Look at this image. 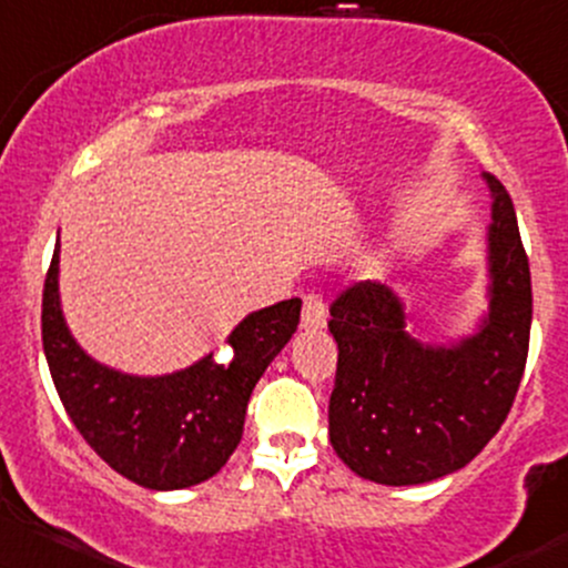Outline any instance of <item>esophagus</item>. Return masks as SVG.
I'll return each instance as SVG.
<instances>
[{
    "label": "esophagus",
    "mask_w": 568,
    "mask_h": 568,
    "mask_svg": "<svg viewBox=\"0 0 568 568\" xmlns=\"http://www.w3.org/2000/svg\"><path fill=\"white\" fill-rule=\"evenodd\" d=\"M327 320V306L320 293H306L304 296V310H302V331H320L325 327Z\"/></svg>",
    "instance_id": "34e87169"
}]
</instances>
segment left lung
<instances>
[{
	"mask_svg": "<svg viewBox=\"0 0 568 568\" xmlns=\"http://www.w3.org/2000/svg\"><path fill=\"white\" fill-rule=\"evenodd\" d=\"M491 195L487 312L468 336L420 341L413 314L386 283H357L331 304L338 344L327 432L362 479L409 487L466 468L500 432L521 384L531 327V277L514 201Z\"/></svg>",
	"mask_w": 568,
	"mask_h": 568,
	"instance_id": "8db88e82",
	"label": "left lung"
}]
</instances>
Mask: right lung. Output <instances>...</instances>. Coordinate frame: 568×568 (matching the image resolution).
I'll list each match as a JSON object with an SVG mask.
<instances>
[{
	"label": "right lung",
	"instance_id": "1",
	"mask_svg": "<svg viewBox=\"0 0 568 568\" xmlns=\"http://www.w3.org/2000/svg\"><path fill=\"white\" fill-rule=\"evenodd\" d=\"M60 235L42 296V344L68 418L89 447L145 489H187L211 479L235 453L245 407L270 362L288 344L302 298L245 314L214 352L166 375H132L81 349L60 306Z\"/></svg>",
	"mask_w": 568,
	"mask_h": 568
}]
</instances>
